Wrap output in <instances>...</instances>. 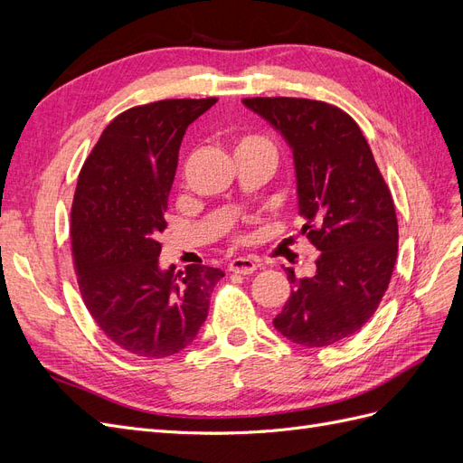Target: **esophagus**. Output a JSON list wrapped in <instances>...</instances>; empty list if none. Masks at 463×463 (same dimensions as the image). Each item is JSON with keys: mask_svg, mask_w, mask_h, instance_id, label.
Returning <instances> with one entry per match:
<instances>
[{"mask_svg": "<svg viewBox=\"0 0 463 463\" xmlns=\"http://www.w3.org/2000/svg\"><path fill=\"white\" fill-rule=\"evenodd\" d=\"M228 269H230V272L249 276V274H253V272L257 270V262L250 260V259L240 257V259H233V260L228 264Z\"/></svg>", "mask_w": 463, "mask_h": 463, "instance_id": "1", "label": "esophagus"}]
</instances>
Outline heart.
<instances>
[{
  "label": "heart",
  "instance_id": "obj_1",
  "mask_svg": "<svg viewBox=\"0 0 463 463\" xmlns=\"http://www.w3.org/2000/svg\"><path fill=\"white\" fill-rule=\"evenodd\" d=\"M259 146H264V148H270V143L266 141V138L262 137H255V135H249V137H243L240 143H237V148H259Z\"/></svg>",
  "mask_w": 463,
  "mask_h": 463
}]
</instances>
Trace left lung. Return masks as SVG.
<instances>
[{"instance_id":"left-lung-1","label":"left lung","mask_w":463,"mask_h":463,"mask_svg":"<svg viewBox=\"0 0 463 463\" xmlns=\"http://www.w3.org/2000/svg\"><path fill=\"white\" fill-rule=\"evenodd\" d=\"M293 150L301 233L320 253L298 278L274 328L303 347H326L374 315L398 257L396 208L367 138L344 109L307 98H245Z\"/></svg>"}]
</instances>
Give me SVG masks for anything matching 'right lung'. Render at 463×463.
Wrapping results in <instances>:
<instances>
[{
  "label": "right lung",
  "instance_id": "obj_1",
  "mask_svg": "<svg viewBox=\"0 0 463 463\" xmlns=\"http://www.w3.org/2000/svg\"><path fill=\"white\" fill-rule=\"evenodd\" d=\"M216 98L160 100L123 111L79 174L71 247L79 289L108 338L138 357L179 354L206 320L220 269H160L158 233L189 125Z\"/></svg>",
  "mask_w": 463,
  "mask_h": 463
}]
</instances>
